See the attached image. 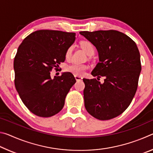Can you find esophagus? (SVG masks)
<instances>
[{
    "mask_svg": "<svg viewBox=\"0 0 153 153\" xmlns=\"http://www.w3.org/2000/svg\"><path fill=\"white\" fill-rule=\"evenodd\" d=\"M75 78H76V81H81L82 80V77L81 76H75Z\"/></svg>",
    "mask_w": 153,
    "mask_h": 153,
    "instance_id": "obj_1",
    "label": "esophagus"
}]
</instances>
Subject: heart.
Returning a JSON list of instances; mask_svg holds the SVG:
<instances>
[{
    "mask_svg": "<svg viewBox=\"0 0 153 153\" xmlns=\"http://www.w3.org/2000/svg\"><path fill=\"white\" fill-rule=\"evenodd\" d=\"M81 47L83 48V50L85 51L88 55H94L95 52V47L94 45L92 42H89V41H83L80 44ZM72 53V47H69L67 49L66 51L65 56L66 58H69L71 56ZM88 67L86 65H83L80 63H74L71 65H69L67 67V71L70 72L72 74L75 75V76H82V74H84L85 71L86 70Z\"/></svg>",
    "mask_w": 153,
    "mask_h": 153,
    "instance_id": "obj_1",
    "label": "heart"
}]
</instances>
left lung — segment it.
<instances>
[{"label": "left lung", "mask_w": 153, "mask_h": 153, "mask_svg": "<svg viewBox=\"0 0 153 153\" xmlns=\"http://www.w3.org/2000/svg\"><path fill=\"white\" fill-rule=\"evenodd\" d=\"M79 33L98 51L99 63L91 74L97 79L105 77L102 84L96 79H83L86 109L100 120L117 117L130 105L138 88L141 63L136 44L116 30L84 31Z\"/></svg>", "instance_id": "8db88e82"}]
</instances>
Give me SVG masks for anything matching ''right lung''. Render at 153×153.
Masks as SVG:
<instances>
[{
    "instance_id": "add662e5",
    "label": "right lung",
    "mask_w": 153,
    "mask_h": 153,
    "mask_svg": "<svg viewBox=\"0 0 153 153\" xmlns=\"http://www.w3.org/2000/svg\"><path fill=\"white\" fill-rule=\"evenodd\" d=\"M75 33L41 30L27 36L14 59L15 86L24 104L34 115L49 117L63 108L65 99L76 80L72 74L51 77V71L65 60Z\"/></svg>"
}]
</instances>
